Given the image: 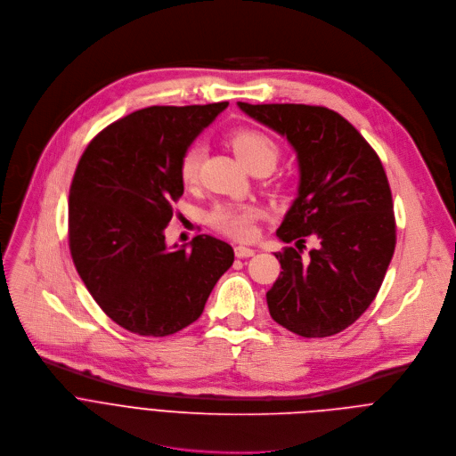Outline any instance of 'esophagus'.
<instances>
[{
	"mask_svg": "<svg viewBox=\"0 0 456 456\" xmlns=\"http://www.w3.org/2000/svg\"><path fill=\"white\" fill-rule=\"evenodd\" d=\"M255 255V249L248 248V246H235V256L237 258H248V256H253Z\"/></svg>",
	"mask_w": 456,
	"mask_h": 456,
	"instance_id": "esophagus-1",
	"label": "esophagus"
}]
</instances>
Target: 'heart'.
Masks as SVG:
<instances>
[{
	"mask_svg": "<svg viewBox=\"0 0 456 456\" xmlns=\"http://www.w3.org/2000/svg\"><path fill=\"white\" fill-rule=\"evenodd\" d=\"M230 145L233 147L239 159L244 163V167L249 170L256 165L269 163L275 165L279 149L265 133L256 129H237L230 134ZM203 158V145L192 143L185 149L183 156L179 161V175L183 179V183L191 185L196 181L200 174V165ZM262 216V210L255 205H237V203H221L212 208L208 214L210 224L233 237L246 240L253 237L255 226L253 223Z\"/></svg>",
	"mask_w": 456,
	"mask_h": 456,
	"instance_id": "b5f03b06",
	"label": "heart"
}]
</instances>
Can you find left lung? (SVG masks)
Listing matches in <instances>:
<instances>
[{
	"label": "left lung",
	"mask_w": 456,
	"mask_h": 456,
	"mask_svg": "<svg viewBox=\"0 0 456 456\" xmlns=\"http://www.w3.org/2000/svg\"><path fill=\"white\" fill-rule=\"evenodd\" d=\"M288 138L298 161V194L277 237L282 271L267 291L271 318L304 338L345 330L374 302L395 249L388 179L376 151L332 110L237 102ZM319 244L301 256L305 237Z\"/></svg>",
	"instance_id": "1"
}]
</instances>
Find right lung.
<instances>
[{
	"instance_id": "1",
	"label": "right lung",
	"mask_w": 456,
	"mask_h": 456,
	"mask_svg": "<svg viewBox=\"0 0 456 456\" xmlns=\"http://www.w3.org/2000/svg\"><path fill=\"white\" fill-rule=\"evenodd\" d=\"M228 102L151 106L99 133L69 189V251L78 275L120 327L168 336L194 323L233 264V248L212 235L172 248L165 228L183 196L179 161Z\"/></svg>"
}]
</instances>
